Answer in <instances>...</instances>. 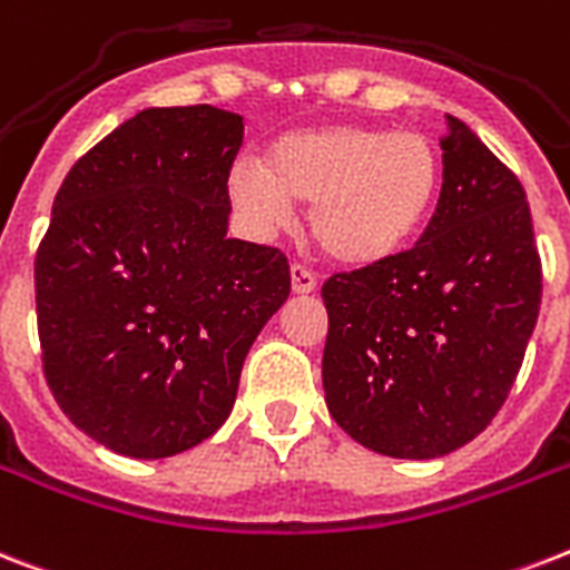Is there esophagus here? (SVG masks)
I'll return each instance as SVG.
<instances>
[{
  "instance_id": "1",
  "label": "esophagus",
  "mask_w": 570,
  "mask_h": 570,
  "mask_svg": "<svg viewBox=\"0 0 570 570\" xmlns=\"http://www.w3.org/2000/svg\"><path fill=\"white\" fill-rule=\"evenodd\" d=\"M316 289V275L307 269V266H301V263H295L293 266V293L295 295H307Z\"/></svg>"
}]
</instances>
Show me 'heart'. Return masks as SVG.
I'll list each match as a JSON object with an SVG mask.
<instances>
[{"label":"heart","mask_w":570,"mask_h":570,"mask_svg":"<svg viewBox=\"0 0 570 570\" xmlns=\"http://www.w3.org/2000/svg\"><path fill=\"white\" fill-rule=\"evenodd\" d=\"M442 184V151L428 134L374 125H322L284 134L263 169L237 164L228 189L257 225H284L309 207V237L327 261L368 269L395 257L428 222Z\"/></svg>","instance_id":"obj_1"}]
</instances>
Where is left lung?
Returning a JSON list of instances; mask_svg holds the SVG:
<instances>
[{"label": "left lung", "instance_id": "8db88e82", "mask_svg": "<svg viewBox=\"0 0 570 570\" xmlns=\"http://www.w3.org/2000/svg\"><path fill=\"white\" fill-rule=\"evenodd\" d=\"M442 164L419 243L322 286L327 410L354 442L397 460H436L489 428L541 304L521 180L453 117Z\"/></svg>", "mask_w": 570, "mask_h": 570}]
</instances>
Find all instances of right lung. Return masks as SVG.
Listing matches in <instances>:
<instances>
[{"mask_svg":"<svg viewBox=\"0 0 570 570\" xmlns=\"http://www.w3.org/2000/svg\"><path fill=\"white\" fill-rule=\"evenodd\" d=\"M243 117L149 108L69 169L35 261L43 374L110 451L164 460L234 410L245 354L289 298L272 245L228 239Z\"/></svg>","mask_w":570,"mask_h":570,"instance_id":"obj_1","label":"right lung"}]
</instances>
